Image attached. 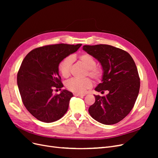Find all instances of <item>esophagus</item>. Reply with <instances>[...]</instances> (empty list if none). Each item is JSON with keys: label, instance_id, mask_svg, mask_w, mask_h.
Masks as SVG:
<instances>
[{"label": "esophagus", "instance_id": "obj_1", "mask_svg": "<svg viewBox=\"0 0 158 158\" xmlns=\"http://www.w3.org/2000/svg\"><path fill=\"white\" fill-rule=\"evenodd\" d=\"M74 96H79V97H84L85 96V94H74Z\"/></svg>", "mask_w": 158, "mask_h": 158}]
</instances>
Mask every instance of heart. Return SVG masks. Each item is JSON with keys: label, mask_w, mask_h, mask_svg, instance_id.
Returning <instances> with one entry per match:
<instances>
[{"label": "heart", "mask_w": 158, "mask_h": 158, "mask_svg": "<svg viewBox=\"0 0 158 158\" xmlns=\"http://www.w3.org/2000/svg\"><path fill=\"white\" fill-rule=\"evenodd\" d=\"M73 57L67 56L62 60L59 65V71L63 77L66 78L70 75V69L73 63ZM79 61L87 69L89 76L95 80H101L103 76V70L102 68L96 66V60L94 57L88 53H84L79 56ZM66 87L69 91L75 94H84L86 90L92 87V82L89 78L82 80L71 79L66 84Z\"/></svg>", "instance_id": "obj_1"}]
</instances>
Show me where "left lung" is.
<instances>
[{
  "instance_id": "left-lung-1",
  "label": "left lung",
  "mask_w": 158,
  "mask_h": 158,
  "mask_svg": "<svg viewBox=\"0 0 158 158\" xmlns=\"http://www.w3.org/2000/svg\"><path fill=\"white\" fill-rule=\"evenodd\" d=\"M83 50L96 59L102 66V83L95 90L108 94L95 95L89 113L104 125L121 121L131 112L140 89V78L135 61L125 51L109 45H84Z\"/></svg>"
}]
</instances>
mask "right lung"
Instances as JSON below:
<instances>
[{
	"instance_id": "right-lung-1",
	"label": "right lung",
	"mask_w": 158,
	"mask_h": 158,
	"mask_svg": "<svg viewBox=\"0 0 158 158\" xmlns=\"http://www.w3.org/2000/svg\"><path fill=\"white\" fill-rule=\"evenodd\" d=\"M81 45L61 44L38 47L23 60L17 75L19 92L27 111L40 121L55 122L67 111L73 93L63 89L54 95L52 91L63 87L59 74L60 63Z\"/></svg>"
}]
</instances>
